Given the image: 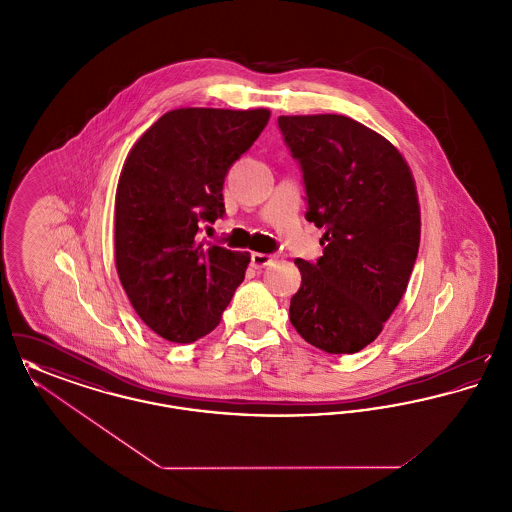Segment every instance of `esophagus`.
<instances>
[{
	"label": "esophagus",
	"instance_id": "obj_1",
	"mask_svg": "<svg viewBox=\"0 0 512 512\" xmlns=\"http://www.w3.org/2000/svg\"><path fill=\"white\" fill-rule=\"evenodd\" d=\"M276 257L274 255H268V253H251V267L263 268L272 265Z\"/></svg>",
	"mask_w": 512,
	"mask_h": 512
}]
</instances>
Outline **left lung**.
<instances>
[{
	"label": "left lung",
	"mask_w": 512,
	"mask_h": 512,
	"mask_svg": "<svg viewBox=\"0 0 512 512\" xmlns=\"http://www.w3.org/2000/svg\"><path fill=\"white\" fill-rule=\"evenodd\" d=\"M307 188V220L324 228L317 263L295 259L297 334L326 353L376 340L407 290L420 244V205L401 151L343 115L280 117Z\"/></svg>",
	"instance_id": "8db88e82"
}]
</instances>
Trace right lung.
I'll return each instance as SVG.
<instances>
[{"mask_svg":"<svg viewBox=\"0 0 512 512\" xmlns=\"http://www.w3.org/2000/svg\"><path fill=\"white\" fill-rule=\"evenodd\" d=\"M268 119V109H174L126 155L115 195V265L134 311L165 340L211 334L244 282L251 255L207 244L201 226L222 217L224 176Z\"/></svg>","mask_w":512,"mask_h":512,"instance_id":"add662e5","label":"right lung"}]
</instances>
